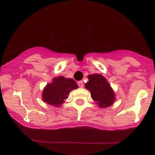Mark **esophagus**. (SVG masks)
<instances>
[{
	"label": "esophagus",
	"instance_id": "esophagus-1",
	"mask_svg": "<svg viewBox=\"0 0 155 155\" xmlns=\"http://www.w3.org/2000/svg\"><path fill=\"white\" fill-rule=\"evenodd\" d=\"M77 84H78V85H79V87H81V88H82V87H84V84H83V81H79Z\"/></svg>",
	"mask_w": 155,
	"mask_h": 155
}]
</instances>
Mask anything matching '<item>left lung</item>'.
<instances>
[{"label":"left lung","mask_w":155,"mask_h":155,"mask_svg":"<svg viewBox=\"0 0 155 155\" xmlns=\"http://www.w3.org/2000/svg\"><path fill=\"white\" fill-rule=\"evenodd\" d=\"M88 82L85 83V88L91 92V98L99 107L105 108L114 103L115 93L106 78L102 75L94 73L87 76Z\"/></svg>","instance_id":"1"}]
</instances>
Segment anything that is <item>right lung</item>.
Masks as SVG:
<instances>
[{"label": "right lung", "mask_w": 155, "mask_h": 155, "mask_svg": "<svg viewBox=\"0 0 155 155\" xmlns=\"http://www.w3.org/2000/svg\"><path fill=\"white\" fill-rule=\"evenodd\" d=\"M78 88L73 79L58 76L48 83L42 91V99L45 102L55 107H60L64 103L71 91Z\"/></svg>", "instance_id": "right-lung-1"}]
</instances>
